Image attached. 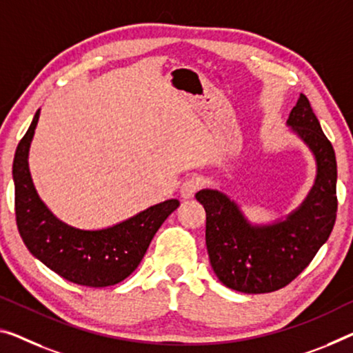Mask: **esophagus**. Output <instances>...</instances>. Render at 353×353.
I'll return each instance as SVG.
<instances>
[{"label": "esophagus", "instance_id": "esophagus-1", "mask_svg": "<svg viewBox=\"0 0 353 353\" xmlns=\"http://www.w3.org/2000/svg\"><path fill=\"white\" fill-rule=\"evenodd\" d=\"M202 184H203V180L199 175H191L189 178H186V180H184L181 184L183 199L194 197V194L197 192L200 188H202Z\"/></svg>", "mask_w": 353, "mask_h": 353}]
</instances>
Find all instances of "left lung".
Listing matches in <instances>:
<instances>
[{"instance_id": "obj_1", "label": "left lung", "mask_w": 353, "mask_h": 353, "mask_svg": "<svg viewBox=\"0 0 353 353\" xmlns=\"http://www.w3.org/2000/svg\"><path fill=\"white\" fill-rule=\"evenodd\" d=\"M287 124L316 156V184L301 207L285 221L251 225L236 203L213 189L195 199L207 213L205 240L210 263L224 285L243 294H268L290 284L328 240L336 221V156L305 94Z\"/></svg>"}]
</instances>
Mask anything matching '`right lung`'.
<instances>
[{
	"label": "right lung",
	"mask_w": 353,
	"mask_h": 353,
	"mask_svg": "<svg viewBox=\"0 0 353 353\" xmlns=\"http://www.w3.org/2000/svg\"><path fill=\"white\" fill-rule=\"evenodd\" d=\"M39 110L15 150V221L28 251L70 283L115 285L142 262L154 233L178 208L176 199L150 207L134 218L102 230H80L57 219L37 195L28 169V151Z\"/></svg>",
	"instance_id": "obj_1"
}]
</instances>
